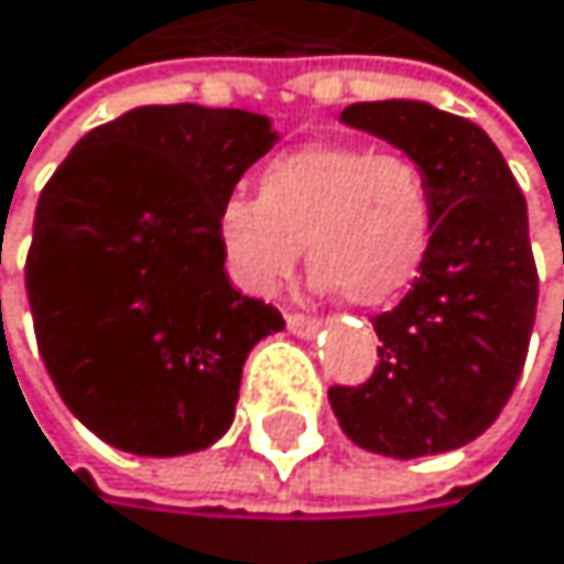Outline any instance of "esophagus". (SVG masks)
<instances>
[{
    "label": "esophagus",
    "mask_w": 564,
    "mask_h": 564,
    "mask_svg": "<svg viewBox=\"0 0 564 564\" xmlns=\"http://www.w3.org/2000/svg\"><path fill=\"white\" fill-rule=\"evenodd\" d=\"M288 328L297 335V338H311L318 332V318H307V315H288Z\"/></svg>",
    "instance_id": "obj_1"
}]
</instances>
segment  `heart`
I'll list each match as a JSON object with an SVG mask.
<instances>
[{"label": "heart", "mask_w": 564, "mask_h": 564, "mask_svg": "<svg viewBox=\"0 0 564 564\" xmlns=\"http://www.w3.org/2000/svg\"><path fill=\"white\" fill-rule=\"evenodd\" d=\"M435 229L432 184L404 153L359 143H311L270 160L257 202L218 205L215 242L246 294L270 297L294 273L301 246L315 288L383 307L424 267Z\"/></svg>", "instance_id": "obj_1"}]
</instances>
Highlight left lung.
I'll use <instances>...</instances> for the list:
<instances>
[{
    "label": "left lung",
    "instance_id": "8db88e82",
    "mask_svg": "<svg viewBox=\"0 0 564 564\" xmlns=\"http://www.w3.org/2000/svg\"><path fill=\"white\" fill-rule=\"evenodd\" d=\"M343 122L421 164L435 229L414 288L373 318L380 366L362 387H332V411L377 455L463 448L500 417L524 369L538 311L528 202L497 143L463 116L387 98L356 101Z\"/></svg>",
    "mask_w": 564,
    "mask_h": 564
}]
</instances>
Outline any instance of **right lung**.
<instances>
[{"label": "right lung", "mask_w": 564, "mask_h": 564, "mask_svg": "<svg viewBox=\"0 0 564 564\" xmlns=\"http://www.w3.org/2000/svg\"><path fill=\"white\" fill-rule=\"evenodd\" d=\"M276 140L246 109L140 106L82 137L43 187L36 346L67 411L112 448L171 458L229 432L242 362L284 318L232 288L215 215Z\"/></svg>", "instance_id": "obj_1"}]
</instances>
